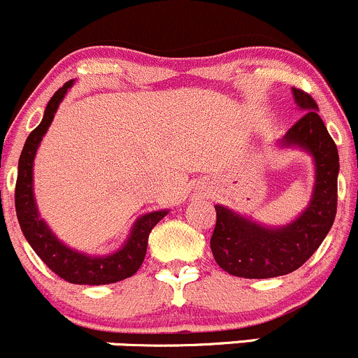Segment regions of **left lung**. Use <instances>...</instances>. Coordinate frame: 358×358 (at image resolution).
Returning <instances> with one entry per match:
<instances>
[{"label": "left lung", "mask_w": 358, "mask_h": 358, "mask_svg": "<svg viewBox=\"0 0 358 358\" xmlns=\"http://www.w3.org/2000/svg\"><path fill=\"white\" fill-rule=\"evenodd\" d=\"M298 109L305 114L277 140L279 149L310 154L315 166V183L308 206L287 225L270 227L216 204V227L211 251L216 263L230 275L244 279H272L294 272L319 249L329 234L338 204V147L308 93L292 88Z\"/></svg>", "instance_id": "8db88e82"}]
</instances>
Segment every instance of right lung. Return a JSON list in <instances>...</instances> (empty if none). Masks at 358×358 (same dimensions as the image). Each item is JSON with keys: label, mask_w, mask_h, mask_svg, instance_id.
Returning <instances> with one entry per match:
<instances>
[{"label": "right lung", "mask_w": 358, "mask_h": 358, "mask_svg": "<svg viewBox=\"0 0 358 358\" xmlns=\"http://www.w3.org/2000/svg\"><path fill=\"white\" fill-rule=\"evenodd\" d=\"M74 79L67 81L55 95L50 99L43 114L41 122L24 143L22 154L19 159V175L15 185V209L24 237L36 255L46 263L52 272L62 277L71 284H86V286H100L112 284L131 277L142 266L147 252L149 234L154 227L168 215V209L145 213L138 216L129 230L128 239L121 248L109 255H88L78 249L67 246L55 236L48 223L39 215L34 197V157L43 136L48 131L55 112L69 90L74 86Z\"/></svg>", "instance_id": "obj_1"}]
</instances>
